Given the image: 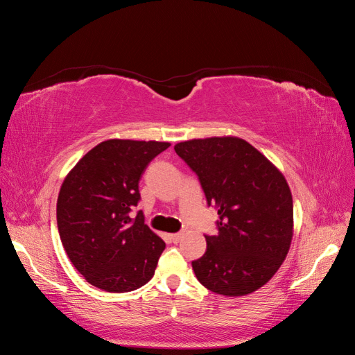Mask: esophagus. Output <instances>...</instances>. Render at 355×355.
<instances>
[{
	"label": "esophagus",
	"instance_id": "34e87169",
	"mask_svg": "<svg viewBox=\"0 0 355 355\" xmlns=\"http://www.w3.org/2000/svg\"><path fill=\"white\" fill-rule=\"evenodd\" d=\"M168 239H170V241L178 243V241L182 239V234H180V232H176V234H170V235H168Z\"/></svg>",
	"mask_w": 355,
	"mask_h": 355
}]
</instances>
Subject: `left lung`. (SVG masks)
Here are the masks:
<instances>
[{
	"label": "left lung",
	"instance_id": "1",
	"mask_svg": "<svg viewBox=\"0 0 355 355\" xmlns=\"http://www.w3.org/2000/svg\"><path fill=\"white\" fill-rule=\"evenodd\" d=\"M176 154L194 171L219 219L218 235L192 261L198 282L225 296L249 295L271 280L293 235V200L284 176L239 137L180 142Z\"/></svg>",
	"mask_w": 355,
	"mask_h": 355
}]
</instances>
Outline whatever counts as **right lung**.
Returning a JSON list of instances; mask_svg holds the SVG:
<instances>
[{
	"label": "right lung",
	"mask_w": 355,
	"mask_h": 355,
	"mask_svg": "<svg viewBox=\"0 0 355 355\" xmlns=\"http://www.w3.org/2000/svg\"><path fill=\"white\" fill-rule=\"evenodd\" d=\"M168 142L111 139L94 146L63 180L58 230L78 272L94 287L124 293L151 280L166 243L148 228L139 180Z\"/></svg>",
	"instance_id": "add662e5"
}]
</instances>
